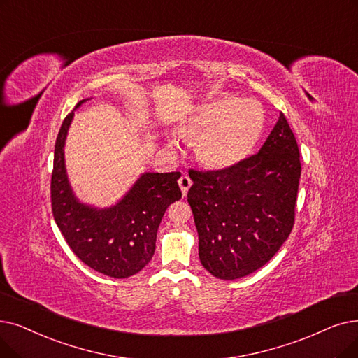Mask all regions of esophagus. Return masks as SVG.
Here are the masks:
<instances>
[{
  "label": "esophagus",
  "instance_id": "obj_1",
  "mask_svg": "<svg viewBox=\"0 0 358 358\" xmlns=\"http://www.w3.org/2000/svg\"><path fill=\"white\" fill-rule=\"evenodd\" d=\"M178 184H180V189L182 192V196H187V192L190 189L192 185V180L189 176H181L180 180H178Z\"/></svg>",
  "mask_w": 358,
  "mask_h": 358
}]
</instances>
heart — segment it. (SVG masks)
I'll use <instances>...</instances> for the list:
<instances>
[{
    "instance_id": "heart-1",
    "label": "heart",
    "mask_w": 358,
    "mask_h": 358,
    "mask_svg": "<svg viewBox=\"0 0 358 358\" xmlns=\"http://www.w3.org/2000/svg\"><path fill=\"white\" fill-rule=\"evenodd\" d=\"M265 129V111L253 99L222 95L199 106L182 133L194 146L196 159L208 169L224 171L252 155Z\"/></svg>"
}]
</instances>
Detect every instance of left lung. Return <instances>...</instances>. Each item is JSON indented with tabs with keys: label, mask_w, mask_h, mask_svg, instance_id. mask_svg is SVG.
<instances>
[{
	"label": "left lung",
	"mask_w": 358,
	"mask_h": 358,
	"mask_svg": "<svg viewBox=\"0 0 358 358\" xmlns=\"http://www.w3.org/2000/svg\"><path fill=\"white\" fill-rule=\"evenodd\" d=\"M301 162L284 114L256 155L224 171H193L187 193L199 257L215 278H243L275 256L295 222Z\"/></svg>",
	"instance_id": "8db88e82"
}]
</instances>
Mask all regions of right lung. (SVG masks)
Returning <instances> with one entry per match:
<instances>
[{"label": "right lung", "mask_w": 358, "mask_h": 358, "mask_svg": "<svg viewBox=\"0 0 358 358\" xmlns=\"http://www.w3.org/2000/svg\"><path fill=\"white\" fill-rule=\"evenodd\" d=\"M71 118L73 111L61 124L55 141L51 177L54 220L85 265L111 278H129L150 262L162 216L171 203L181 199L177 182L181 174L177 171L146 173L110 209L98 210L79 203L71 193L64 166V142Z\"/></svg>", "instance_id": "right-lung-1"}]
</instances>
